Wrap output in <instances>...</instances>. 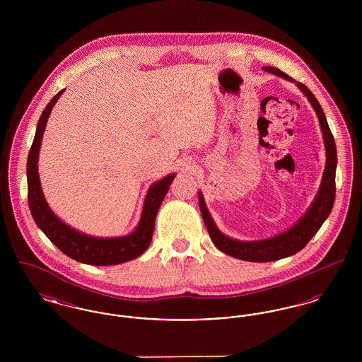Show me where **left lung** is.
Returning <instances> with one entry per match:
<instances>
[{
  "label": "left lung",
  "instance_id": "left-lung-1",
  "mask_svg": "<svg viewBox=\"0 0 362 362\" xmlns=\"http://www.w3.org/2000/svg\"><path fill=\"white\" fill-rule=\"evenodd\" d=\"M264 70L274 73L279 77H284L289 81H292V77L284 73L282 70L276 68L266 66ZM297 86L304 92V95L308 98L312 107L315 108L317 118L320 122V127L323 132V138L326 144V170L323 173L322 186L319 189V194L316 195V199L313 201L310 210L305 213V216L292 226L289 230L278 235L276 238L260 241H239L233 240L223 235L217 226L213 223L210 213L207 211L206 205L204 202V197L199 192V207L204 217V221L206 225L207 232L211 238L214 245L223 251L225 254L233 257V258L248 260V262H273L278 259L286 258L297 254L301 251L308 241L315 236V233L320 229V226L326 221L331 209L334 206L335 201V168H337V146L334 136L328 127L326 115L320 107L313 93L303 83H297Z\"/></svg>",
  "mask_w": 362,
  "mask_h": 362
}]
</instances>
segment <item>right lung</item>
I'll list each match as a JSON object with an SVG mask.
<instances>
[{"mask_svg":"<svg viewBox=\"0 0 362 362\" xmlns=\"http://www.w3.org/2000/svg\"><path fill=\"white\" fill-rule=\"evenodd\" d=\"M64 90L65 89L59 90L43 110L27 160L28 205L35 223L55 247L77 262L93 266H111L137 258L151 244L155 230L156 214L168 192L175 175H168L149 189L137 229L124 238H90L64 224L46 204L37 175V156L43 132L52 107Z\"/></svg>","mask_w":362,"mask_h":362,"instance_id":"obj_1","label":"right lung"}]
</instances>
